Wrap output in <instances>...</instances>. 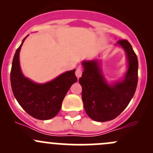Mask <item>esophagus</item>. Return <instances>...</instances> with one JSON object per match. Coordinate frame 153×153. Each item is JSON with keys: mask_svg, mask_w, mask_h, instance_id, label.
I'll use <instances>...</instances> for the list:
<instances>
[{"mask_svg": "<svg viewBox=\"0 0 153 153\" xmlns=\"http://www.w3.org/2000/svg\"><path fill=\"white\" fill-rule=\"evenodd\" d=\"M82 73H83V71H82V69H81V68H80V67L77 68L76 71H75V75L77 76V78H79L80 77H81Z\"/></svg>", "mask_w": 153, "mask_h": 153, "instance_id": "34e87169", "label": "esophagus"}]
</instances>
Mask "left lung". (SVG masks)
Listing matches in <instances>:
<instances>
[{"label": "left lung", "mask_w": 153, "mask_h": 153, "mask_svg": "<svg viewBox=\"0 0 153 153\" xmlns=\"http://www.w3.org/2000/svg\"><path fill=\"white\" fill-rule=\"evenodd\" d=\"M118 44L126 51L129 68L124 79L113 86L108 85L98 62L84 61V71L79 78L82 86V101L88 116L97 121H111L126 109L133 97L138 84V62L136 54L127 40Z\"/></svg>", "instance_id": "obj_1"}]
</instances>
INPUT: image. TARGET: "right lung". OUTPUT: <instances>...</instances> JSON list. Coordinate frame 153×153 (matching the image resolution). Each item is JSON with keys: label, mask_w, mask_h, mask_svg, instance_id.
Segmentation results:
<instances>
[{"label": "right lung", "mask_w": 153, "mask_h": 153, "mask_svg": "<svg viewBox=\"0 0 153 153\" xmlns=\"http://www.w3.org/2000/svg\"><path fill=\"white\" fill-rule=\"evenodd\" d=\"M25 38L17 49L12 61L10 72L12 92L18 104L29 115L36 119L49 120L58 113L68 90L77 81L75 69L44 84H35L26 78L19 64V52Z\"/></svg>", "instance_id": "1"}]
</instances>
